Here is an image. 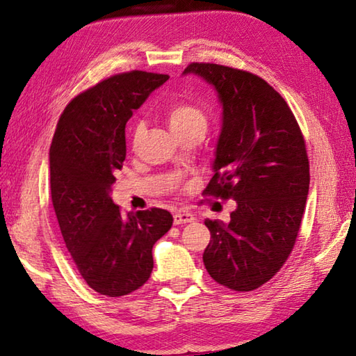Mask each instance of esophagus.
Masks as SVG:
<instances>
[{
	"label": "esophagus",
	"instance_id": "1",
	"mask_svg": "<svg viewBox=\"0 0 356 356\" xmlns=\"http://www.w3.org/2000/svg\"><path fill=\"white\" fill-rule=\"evenodd\" d=\"M195 221V215L188 213V212H184V210H179V212L174 213V225L179 226V225H185V222H191Z\"/></svg>",
	"mask_w": 356,
	"mask_h": 356
}]
</instances>
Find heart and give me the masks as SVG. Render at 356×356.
Returning <instances> with one entry per match:
<instances>
[{
	"mask_svg": "<svg viewBox=\"0 0 356 356\" xmlns=\"http://www.w3.org/2000/svg\"><path fill=\"white\" fill-rule=\"evenodd\" d=\"M166 122L177 138L190 134L193 130H206V116L200 108L186 104V102H174L166 108ZM144 129L141 124L134 127V143L136 144L143 138Z\"/></svg>",
	"mask_w": 356,
	"mask_h": 356,
	"instance_id": "1",
	"label": "heart"
}]
</instances>
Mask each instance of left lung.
I'll list each match as a JSON object with an SVG mask.
<instances>
[{"label": "left lung", "mask_w": 356, "mask_h": 356, "mask_svg": "<svg viewBox=\"0 0 356 356\" xmlns=\"http://www.w3.org/2000/svg\"><path fill=\"white\" fill-rule=\"evenodd\" d=\"M182 75L201 76L221 106L215 174L204 193L237 204L229 222L204 221V265L220 284L254 291L278 273L297 238L309 191L303 135L286 100L257 75L204 63Z\"/></svg>", "instance_id": "obj_1"}]
</instances>
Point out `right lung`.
Instances as JSON below:
<instances>
[{"label":"right lung","instance_id":"1","mask_svg":"<svg viewBox=\"0 0 356 356\" xmlns=\"http://www.w3.org/2000/svg\"><path fill=\"white\" fill-rule=\"evenodd\" d=\"M168 75H114L70 102L50 146V188L63 238L88 286L108 297L140 289L152 248L172 226L163 209L120 213L111 186L125 160V124Z\"/></svg>","mask_w":356,"mask_h":356}]
</instances>
